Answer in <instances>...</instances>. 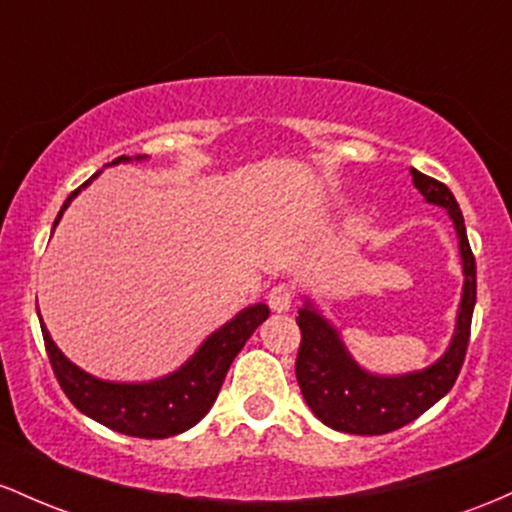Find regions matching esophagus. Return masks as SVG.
I'll return each instance as SVG.
<instances>
[{"label": "esophagus", "mask_w": 512, "mask_h": 512, "mask_svg": "<svg viewBox=\"0 0 512 512\" xmlns=\"http://www.w3.org/2000/svg\"><path fill=\"white\" fill-rule=\"evenodd\" d=\"M292 287L290 285H275L271 287V292H268V307L273 309V312H287V309L292 307Z\"/></svg>", "instance_id": "34e87169"}]
</instances>
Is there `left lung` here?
Here are the masks:
<instances>
[{
  "mask_svg": "<svg viewBox=\"0 0 512 512\" xmlns=\"http://www.w3.org/2000/svg\"><path fill=\"white\" fill-rule=\"evenodd\" d=\"M411 176L413 186L426 198V203L445 208L459 239L464 285L455 333H452L450 346L433 365L406 372V375H375L353 358V353L343 343L341 331L321 314L317 304L304 297L300 317H297L302 343L295 375L304 401L314 416L341 433L384 435L416 421L421 413H426L450 392L467 355L476 304V261L467 239L462 210L445 183L430 179L416 169H411Z\"/></svg>",
  "mask_w": 512,
  "mask_h": 512,
  "instance_id": "1",
  "label": "left lung"
}]
</instances>
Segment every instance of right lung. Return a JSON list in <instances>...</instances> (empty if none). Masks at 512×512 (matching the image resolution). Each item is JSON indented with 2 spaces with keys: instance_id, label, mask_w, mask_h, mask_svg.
<instances>
[{
  "instance_id": "right-lung-1",
  "label": "right lung",
  "mask_w": 512,
  "mask_h": 512,
  "mask_svg": "<svg viewBox=\"0 0 512 512\" xmlns=\"http://www.w3.org/2000/svg\"><path fill=\"white\" fill-rule=\"evenodd\" d=\"M142 159H147V154L118 157L106 166L142 162ZM99 174L101 171H96L89 181L70 193V198L57 212L53 232L72 200ZM268 314H271V309L263 302L244 307L237 317H232L225 326L212 331L179 370L149 382H111L89 375L55 346L50 331L45 329L43 319H40V312L38 319L50 365H53L57 382H60L67 399L84 416L94 418L101 426L118 430L123 435H132V438L159 440L193 428L212 409L222 382L227 377L229 365L237 358L239 350L244 348V343L249 341L251 333L268 319Z\"/></svg>"
}]
</instances>
